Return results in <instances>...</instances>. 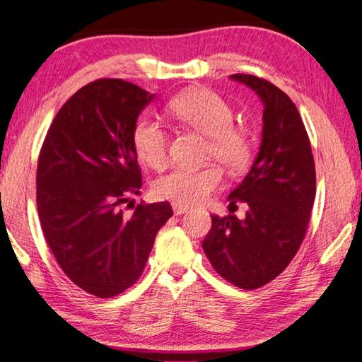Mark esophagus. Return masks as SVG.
<instances>
[{
	"label": "esophagus",
	"mask_w": 362,
	"mask_h": 362,
	"mask_svg": "<svg viewBox=\"0 0 362 362\" xmlns=\"http://www.w3.org/2000/svg\"><path fill=\"white\" fill-rule=\"evenodd\" d=\"M173 210H174V215H183V214H187V211H189L191 207H188V205L174 204L173 205Z\"/></svg>",
	"instance_id": "1"
}]
</instances>
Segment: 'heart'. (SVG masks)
<instances>
[{
  "mask_svg": "<svg viewBox=\"0 0 362 362\" xmlns=\"http://www.w3.org/2000/svg\"><path fill=\"white\" fill-rule=\"evenodd\" d=\"M169 111L210 136L207 157L221 163L230 173H243L254 157V138L245 127L233 125L235 112L224 98L209 89L185 92L169 103ZM133 147L139 160L153 169L168 165V134L158 120L139 119L133 130ZM223 171L216 165L201 169L175 168L153 183V193L160 199L180 205L204 202L223 185Z\"/></svg>",
  "mask_w": 362,
  "mask_h": 362,
  "instance_id": "obj_1",
  "label": "heart"
}]
</instances>
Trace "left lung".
<instances>
[{
    "label": "left lung",
    "instance_id": "left-lung-1",
    "mask_svg": "<svg viewBox=\"0 0 362 362\" xmlns=\"http://www.w3.org/2000/svg\"><path fill=\"white\" fill-rule=\"evenodd\" d=\"M264 103L256 160L229 194L246 202L245 219L211 216L202 247L219 276L240 288L268 284L286 270L306 235L315 199V165L308 132L290 97L264 78L235 74Z\"/></svg>",
    "mask_w": 362,
    "mask_h": 362
}]
</instances>
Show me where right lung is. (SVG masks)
<instances>
[{
	"label": "right lung",
	"mask_w": 362,
	"mask_h": 362,
	"mask_svg": "<svg viewBox=\"0 0 362 362\" xmlns=\"http://www.w3.org/2000/svg\"><path fill=\"white\" fill-rule=\"evenodd\" d=\"M153 94L102 78L69 98L49 125L37 163V211L44 237L67 278L84 292L111 298L143 273L169 202L120 205L138 194L133 147L139 112Z\"/></svg>",
	"instance_id": "obj_1"
}]
</instances>
